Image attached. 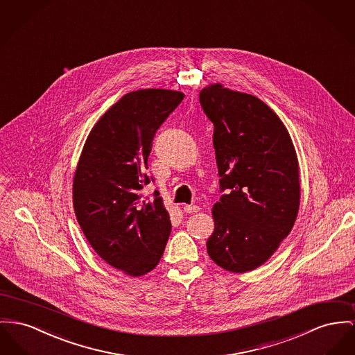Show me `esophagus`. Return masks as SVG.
Segmentation results:
<instances>
[{
    "instance_id": "34e87169",
    "label": "esophagus",
    "mask_w": 355,
    "mask_h": 355,
    "mask_svg": "<svg viewBox=\"0 0 355 355\" xmlns=\"http://www.w3.org/2000/svg\"><path fill=\"white\" fill-rule=\"evenodd\" d=\"M183 209L186 213L189 214H195L199 211V206H196V205H186Z\"/></svg>"
}]
</instances>
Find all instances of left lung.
<instances>
[{
    "label": "left lung",
    "mask_w": 355,
    "mask_h": 355,
    "mask_svg": "<svg viewBox=\"0 0 355 355\" xmlns=\"http://www.w3.org/2000/svg\"><path fill=\"white\" fill-rule=\"evenodd\" d=\"M199 101L214 123L220 196L207 239L210 259L225 270L245 273L279 249L300 205L299 162L277 114L254 95L214 83Z\"/></svg>",
    "instance_id": "left-lung-1"
}]
</instances>
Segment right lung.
<instances>
[{
    "label": "right lung",
    "mask_w": 355,
    "mask_h": 355,
    "mask_svg": "<svg viewBox=\"0 0 355 355\" xmlns=\"http://www.w3.org/2000/svg\"><path fill=\"white\" fill-rule=\"evenodd\" d=\"M184 94L142 89L123 95L95 123L72 183L78 223L95 253L125 275L144 276L159 263L171 233L169 214L155 191L141 189L152 141Z\"/></svg>",
    "instance_id": "right-lung-1"
}]
</instances>
